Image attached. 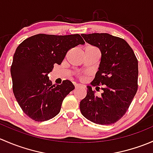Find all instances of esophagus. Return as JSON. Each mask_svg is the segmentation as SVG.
Here are the masks:
<instances>
[{
	"label": "esophagus",
	"mask_w": 153,
	"mask_h": 153,
	"mask_svg": "<svg viewBox=\"0 0 153 153\" xmlns=\"http://www.w3.org/2000/svg\"><path fill=\"white\" fill-rule=\"evenodd\" d=\"M81 86H83V87H84V86H81V84H75V89H77V88H78V87H81Z\"/></svg>",
	"instance_id": "34e87169"
}]
</instances>
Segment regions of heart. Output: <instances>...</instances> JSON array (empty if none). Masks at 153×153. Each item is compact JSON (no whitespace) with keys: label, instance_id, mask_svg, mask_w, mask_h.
Here are the masks:
<instances>
[{"label":"heart","instance_id":"b5f03b06","mask_svg":"<svg viewBox=\"0 0 153 153\" xmlns=\"http://www.w3.org/2000/svg\"><path fill=\"white\" fill-rule=\"evenodd\" d=\"M86 48H90V49H96V48L92 47V46H89V47H86Z\"/></svg>","mask_w":153,"mask_h":153}]
</instances>
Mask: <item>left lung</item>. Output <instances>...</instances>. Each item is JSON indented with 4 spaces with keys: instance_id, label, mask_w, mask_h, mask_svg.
Masks as SVG:
<instances>
[{
    "instance_id": "left-lung-1",
    "label": "left lung",
    "mask_w": 153,
    "mask_h": 153,
    "mask_svg": "<svg viewBox=\"0 0 153 153\" xmlns=\"http://www.w3.org/2000/svg\"><path fill=\"white\" fill-rule=\"evenodd\" d=\"M86 42L101 52L98 71L92 86L104 85L101 96L87 86L80 110L86 119L97 124H112L121 119L138 90V60L125 40L107 33L82 34ZM96 88H98L97 86Z\"/></svg>"
}]
</instances>
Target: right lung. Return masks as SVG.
Returning <instances> with one entry per match:
<instances>
[{"instance_id":"right-lung-1","label":"right lung","mask_w":153,"mask_h":153,"mask_svg":"<svg viewBox=\"0 0 153 153\" xmlns=\"http://www.w3.org/2000/svg\"><path fill=\"white\" fill-rule=\"evenodd\" d=\"M78 34H38L24 40L18 47L11 66L14 95L24 113L35 121H48L61 111L64 98L75 89L65 80L52 85L48 74L60 64L67 52L84 44Z\"/></svg>"}]
</instances>
